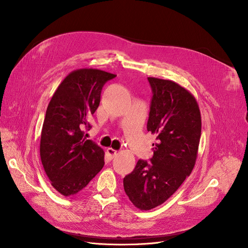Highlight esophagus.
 Listing matches in <instances>:
<instances>
[{
  "label": "esophagus",
  "instance_id": "obj_1",
  "mask_svg": "<svg viewBox=\"0 0 248 248\" xmlns=\"http://www.w3.org/2000/svg\"><path fill=\"white\" fill-rule=\"evenodd\" d=\"M107 153H108V155L109 157V159H113L114 158V155H116V151L115 150H113V149H111V148H108V150H107Z\"/></svg>",
  "mask_w": 248,
  "mask_h": 248
}]
</instances>
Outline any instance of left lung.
Here are the masks:
<instances>
[{
    "label": "left lung",
    "mask_w": 248,
    "mask_h": 248,
    "mask_svg": "<svg viewBox=\"0 0 248 248\" xmlns=\"http://www.w3.org/2000/svg\"><path fill=\"white\" fill-rule=\"evenodd\" d=\"M153 97L148 132L157 136L151 164L139 160L124 178V192L140 210L163 204L190 176L201 137L198 103L187 89L172 80L148 77Z\"/></svg>",
    "instance_id": "left-lung-1"
}]
</instances>
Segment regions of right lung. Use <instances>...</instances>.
Masks as SVG:
<instances>
[{"mask_svg":"<svg viewBox=\"0 0 248 248\" xmlns=\"http://www.w3.org/2000/svg\"><path fill=\"white\" fill-rule=\"evenodd\" d=\"M114 77L98 69L74 70L48 104L40 157L51 185L65 197L85 188L104 165L103 150L85 139L82 127H90L87 120L99 106L102 87Z\"/></svg>","mask_w":248,"mask_h":248,"instance_id":"obj_1","label":"right lung"}]
</instances>
